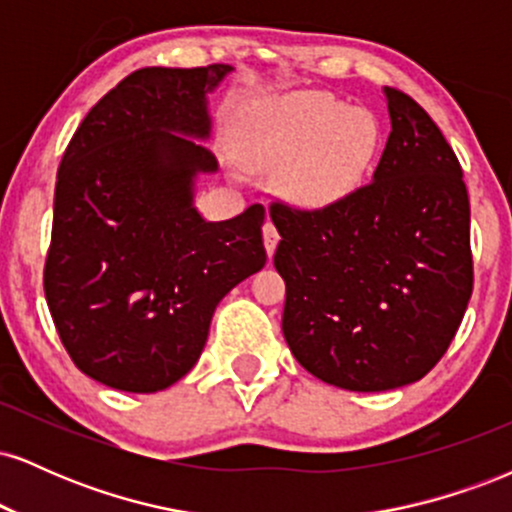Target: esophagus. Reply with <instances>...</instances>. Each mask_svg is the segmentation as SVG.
Here are the masks:
<instances>
[{"mask_svg": "<svg viewBox=\"0 0 512 512\" xmlns=\"http://www.w3.org/2000/svg\"><path fill=\"white\" fill-rule=\"evenodd\" d=\"M262 238H264V248H267V255L272 257L274 250H276V245H279V231H276V226H274L272 221L264 223Z\"/></svg>", "mask_w": 512, "mask_h": 512, "instance_id": "esophagus-1", "label": "esophagus"}]
</instances>
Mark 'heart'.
<instances>
[{
  "label": "heart",
  "instance_id": "1",
  "mask_svg": "<svg viewBox=\"0 0 512 512\" xmlns=\"http://www.w3.org/2000/svg\"><path fill=\"white\" fill-rule=\"evenodd\" d=\"M383 146L378 117L327 91H293L250 105L236 149L252 170H284L281 187L301 209H330L354 197Z\"/></svg>",
  "mask_w": 512,
  "mask_h": 512
}]
</instances>
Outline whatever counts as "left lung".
<instances>
[{
    "instance_id": "1",
    "label": "left lung",
    "mask_w": 512,
    "mask_h": 512,
    "mask_svg": "<svg viewBox=\"0 0 512 512\" xmlns=\"http://www.w3.org/2000/svg\"><path fill=\"white\" fill-rule=\"evenodd\" d=\"M383 93L392 132L373 180L330 209H269L286 344L308 373L351 392L424 378L472 296L460 161L414 98Z\"/></svg>"
}]
</instances>
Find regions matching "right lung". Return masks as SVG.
Masks as SVG:
<instances>
[{
    "label": "right lung",
    "mask_w": 512,
    "mask_h": 512,
    "mask_svg": "<svg viewBox=\"0 0 512 512\" xmlns=\"http://www.w3.org/2000/svg\"><path fill=\"white\" fill-rule=\"evenodd\" d=\"M231 64L146 67L88 110L55 187L45 298L74 366L122 392L178 383L202 356L216 305L260 272L264 207L207 221L199 175L219 163L209 93Z\"/></svg>",
    "instance_id": "1"
}]
</instances>
